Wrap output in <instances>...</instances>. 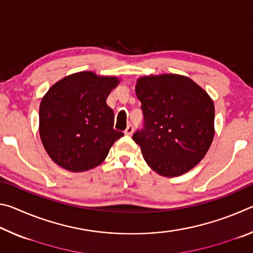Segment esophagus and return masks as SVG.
<instances>
[{
	"label": "esophagus",
	"mask_w": 253,
	"mask_h": 253,
	"mask_svg": "<svg viewBox=\"0 0 253 253\" xmlns=\"http://www.w3.org/2000/svg\"><path fill=\"white\" fill-rule=\"evenodd\" d=\"M132 131H134V127H132V125H128L126 127V129L124 130V132H125V135H127V136H130L132 134Z\"/></svg>",
	"instance_id": "obj_1"
}]
</instances>
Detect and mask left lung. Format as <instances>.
<instances>
[{
	"instance_id": "8db88e82",
	"label": "left lung",
	"mask_w": 253,
	"mask_h": 253,
	"mask_svg": "<svg viewBox=\"0 0 253 253\" xmlns=\"http://www.w3.org/2000/svg\"><path fill=\"white\" fill-rule=\"evenodd\" d=\"M144 128L132 135L147 165L166 177L199 164L214 137V104L202 87L185 76L164 74L137 79Z\"/></svg>"
}]
</instances>
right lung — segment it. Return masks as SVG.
<instances>
[{"instance_id": "obj_1", "label": "right lung", "mask_w": 253, "mask_h": 253, "mask_svg": "<svg viewBox=\"0 0 253 253\" xmlns=\"http://www.w3.org/2000/svg\"><path fill=\"white\" fill-rule=\"evenodd\" d=\"M121 83L116 76L80 71L55 83L39 109V132L51 160L70 172L100 165L124 134L114 129V110L107 105Z\"/></svg>"}]
</instances>
